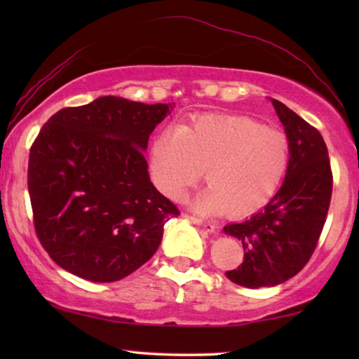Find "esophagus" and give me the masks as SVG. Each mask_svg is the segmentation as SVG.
Wrapping results in <instances>:
<instances>
[{"instance_id": "34e87169", "label": "esophagus", "mask_w": 359, "mask_h": 359, "mask_svg": "<svg viewBox=\"0 0 359 359\" xmlns=\"http://www.w3.org/2000/svg\"><path fill=\"white\" fill-rule=\"evenodd\" d=\"M184 217L190 218V220H191L194 224H198V226L201 228L203 231H205V233H214V231H215V224H212V223H209V222H203L201 218H196L194 215H188V214H184Z\"/></svg>"}]
</instances>
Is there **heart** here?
Segmentation results:
<instances>
[{
	"instance_id": "obj_1",
	"label": "heart",
	"mask_w": 359,
	"mask_h": 359,
	"mask_svg": "<svg viewBox=\"0 0 359 359\" xmlns=\"http://www.w3.org/2000/svg\"><path fill=\"white\" fill-rule=\"evenodd\" d=\"M290 150L283 131L248 117L222 115L156 137L150 166L156 187L171 199H180L205 172L209 188L194 199V208L242 218L274 196L287 174Z\"/></svg>"
}]
</instances>
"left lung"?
<instances>
[{
	"label": "left lung",
	"mask_w": 359,
	"mask_h": 359,
	"mask_svg": "<svg viewBox=\"0 0 359 359\" xmlns=\"http://www.w3.org/2000/svg\"><path fill=\"white\" fill-rule=\"evenodd\" d=\"M290 141L283 185L252 218L224 226L244 247V261L224 274L247 288L274 287L309 263L323 231L332 193V171L320 131L272 100Z\"/></svg>",
	"instance_id": "8db88e82"
}]
</instances>
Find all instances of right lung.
Listing matches in <instances>:
<instances>
[{"mask_svg":"<svg viewBox=\"0 0 359 359\" xmlns=\"http://www.w3.org/2000/svg\"><path fill=\"white\" fill-rule=\"evenodd\" d=\"M168 104L102 96L65 107L29 149L28 193L36 236L55 263L90 282L139 269L180 215L150 182L149 136Z\"/></svg>","mask_w":359,"mask_h":359,"instance_id":"obj_1","label":"right lung"}]
</instances>
